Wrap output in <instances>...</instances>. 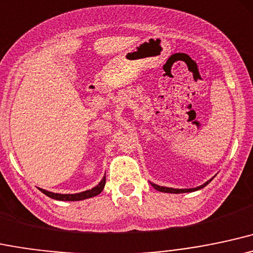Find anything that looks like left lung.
Returning a JSON list of instances; mask_svg holds the SVG:
<instances>
[{
    "mask_svg": "<svg viewBox=\"0 0 253 253\" xmlns=\"http://www.w3.org/2000/svg\"><path fill=\"white\" fill-rule=\"evenodd\" d=\"M211 180H208L207 183H204L203 185L198 186V188H194V189H173V188H166V186H159L157 184H153L152 183V186L154 188L155 190H158V191L160 192H169V194H183V192H192V191H197V190L204 188L206 185H208L209 183H211Z\"/></svg>",
    "mask_w": 253,
    "mask_h": 253,
    "instance_id": "left-lung-1",
    "label": "left lung"
}]
</instances>
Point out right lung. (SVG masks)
Masks as SVG:
<instances>
[{
    "instance_id": "1",
    "label": "right lung",
    "mask_w": 253,
    "mask_h": 253,
    "mask_svg": "<svg viewBox=\"0 0 253 253\" xmlns=\"http://www.w3.org/2000/svg\"><path fill=\"white\" fill-rule=\"evenodd\" d=\"M105 183H106V175H104V178L101 179L100 183L95 186V188L87 190V191L80 192V194H73V195H62V194H53V192L46 191L44 189H39L44 195H46L47 197L53 198V200L57 201H81V200H86V198H90L94 197V196L99 195L101 191H103Z\"/></svg>"
}]
</instances>
